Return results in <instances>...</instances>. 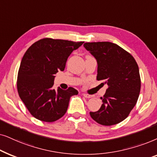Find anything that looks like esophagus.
<instances>
[{"label": "esophagus", "mask_w": 157, "mask_h": 157, "mask_svg": "<svg viewBox=\"0 0 157 157\" xmlns=\"http://www.w3.org/2000/svg\"><path fill=\"white\" fill-rule=\"evenodd\" d=\"M83 96H84L85 98H93V95H89V94H83Z\"/></svg>", "instance_id": "34e87169"}]
</instances>
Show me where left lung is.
Masks as SVG:
<instances>
[{
  "label": "left lung",
  "instance_id": "1",
  "mask_svg": "<svg viewBox=\"0 0 157 157\" xmlns=\"http://www.w3.org/2000/svg\"><path fill=\"white\" fill-rule=\"evenodd\" d=\"M84 47L97 60V80L108 86L100 98L101 107L90 115L103 126L119 124L128 117L139 96L141 78L136 62L130 53L108 41L85 43Z\"/></svg>",
  "mask_w": 157,
  "mask_h": 157
}]
</instances>
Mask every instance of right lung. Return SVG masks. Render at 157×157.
Masks as SVG:
<instances>
[{
  "mask_svg": "<svg viewBox=\"0 0 157 157\" xmlns=\"http://www.w3.org/2000/svg\"><path fill=\"white\" fill-rule=\"evenodd\" d=\"M84 41L44 38L33 43L22 58L17 77V90L32 116L44 122H54L67 110L71 96L78 92L52 88L54 75L63 71L70 54Z\"/></svg>",
  "mask_w": 157,
  "mask_h": 157,
  "instance_id": "obj_1",
  "label": "right lung"
}]
</instances>
